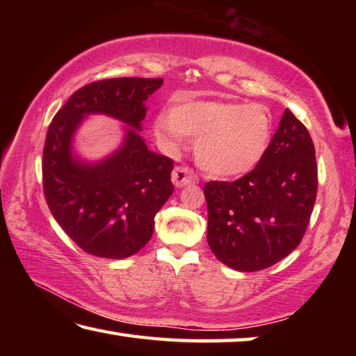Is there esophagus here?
<instances>
[{
	"mask_svg": "<svg viewBox=\"0 0 356 356\" xmlns=\"http://www.w3.org/2000/svg\"><path fill=\"white\" fill-rule=\"evenodd\" d=\"M171 179H172V184L176 185L177 188H180V186L188 185V184L197 182L196 174L186 166H176V168H174V171L171 174Z\"/></svg>",
	"mask_w": 356,
	"mask_h": 356,
	"instance_id": "esophagus-1",
	"label": "esophagus"
}]
</instances>
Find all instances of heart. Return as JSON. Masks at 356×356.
<instances>
[{"mask_svg": "<svg viewBox=\"0 0 356 356\" xmlns=\"http://www.w3.org/2000/svg\"><path fill=\"white\" fill-rule=\"evenodd\" d=\"M154 131L168 150L179 149L184 136L196 141L197 165L212 176L231 177L250 171L262 159L272 135V114L261 104L186 102L160 113Z\"/></svg>", "mask_w": 356, "mask_h": 356, "instance_id": "b5f03b06", "label": "heart"}]
</instances>
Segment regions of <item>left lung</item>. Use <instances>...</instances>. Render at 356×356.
Masks as SVG:
<instances>
[{
  "label": "left lung",
  "mask_w": 356,
  "mask_h": 356,
  "mask_svg": "<svg viewBox=\"0 0 356 356\" xmlns=\"http://www.w3.org/2000/svg\"><path fill=\"white\" fill-rule=\"evenodd\" d=\"M207 242L238 272L272 267L303 238L317 196L316 150L308 129L286 110L262 159L234 182H207Z\"/></svg>",
  "instance_id": "left-lung-1"
}]
</instances>
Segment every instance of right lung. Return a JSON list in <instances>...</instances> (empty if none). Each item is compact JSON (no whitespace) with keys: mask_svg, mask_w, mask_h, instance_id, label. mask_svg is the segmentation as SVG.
I'll use <instances>...</instances> for the list:
<instances>
[{"mask_svg":"<svg viewBox=\"0 0 356 356\" xmlns=\"http://www.w3.org/2000/svg\"><path fill=\"white\" fill-rule=\"evenodd\" d=\"M161 78H110L70 95L45 138L42 177L45 200L64 232L92 256L124 259L140 251L154 232V218L174 191V161L149 150L140 136L144 102ZM88 113H106L128 125L121 147L88 164L71 141Z\"/></svg>","mask_w":356,"mask_h":356,"instance_id":"add662e5","label":"right lung"}]
</instances>
